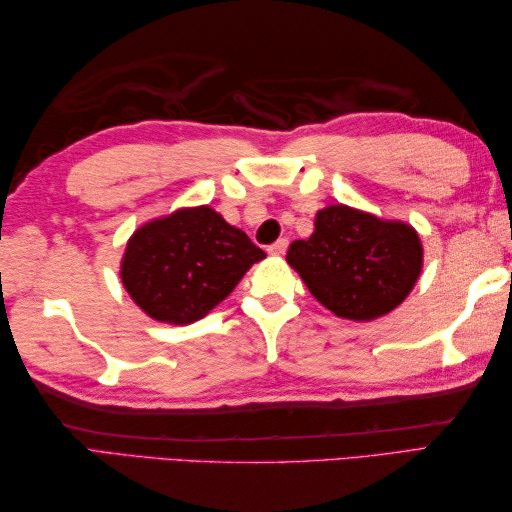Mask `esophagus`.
<instances>
[{"label":"esophagus","mask_w":512,"mask_h":512,"mask_svg":"<svg viewBox=\"0 0 512 512\" xmlns=\"http://www.w3.org/2000/svg\"><path fill=\"white\" fill-rule=\"evenodd\" d=\"M286 250H288V239L286 237H281V239H277L275 244L268 246V253L270 255H284Z\"/></svg>","instance_id":"1"}]
</instances>
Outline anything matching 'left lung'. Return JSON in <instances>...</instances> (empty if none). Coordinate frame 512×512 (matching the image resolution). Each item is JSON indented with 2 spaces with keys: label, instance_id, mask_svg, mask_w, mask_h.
<instances>
[{
  "label": "left lung",
  "instance_id": "left-lung-1",
  "mask_svg": "<svg viewBox=\"0 0 512 512\" xmlns=\"http://www.w3.org/2000/svg\"><path fill=\"white\" fill-rule=\"evenodd\" d=\"M286 259L336 317L372 321L411 292L420 277L422 244L407 224L334 204L317 213L314 233L292 242Z\"/></svg>",
  "mask_w": 512,
  "mask_h": 512
}]
</instances>
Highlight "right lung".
<instances>
[{"label":"right lung","instance_id":"1","mask_svg":"<svg viewBox=\"0 0 512 512\" xmlns=\"http://www.w3.org/2000/svg\"><path fill=\"white\" fill-rule=\"evenodd\" d=\"M266 253L211 206L145 224L127 242L121 279L151 319L191 323L231 295Z\"/></svg>","mask_w":512,"mask_h":512}]
</instances>
